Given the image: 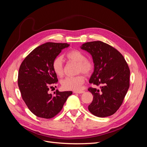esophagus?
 <instances>
[{
    "instance_id": "34e87169",
    "label": "esophagus",
    "mask_w": 147,
    "mask_h": 147,
    "mask_svg": "<svg viewBox=\"0 0 147 147\" xmlns=\"http://www.w3.org/2000/svg\"><path fill=\"white\" fill-rule=\"evenodd\" d=\"M74 93H78V94H82V93H83L84 92V91H74Z\"/></svg>"
}]
</instances>
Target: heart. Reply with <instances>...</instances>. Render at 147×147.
<instances>
[{"label":"heart","instance_id":"1","mask_svg":"<svg viewBox=\"0 0 147 147\" xmlns=\"http://www.w3.org/2000/svg\"><path fill=\"white\" fill-rule=\"evenodd\" d=\"M66 59L69 62L77 63V73L83 74L88 76L92 72L94 68V64L90 59L86 57L82 51L78 50H72L69 51L65 55ZM52 67L55 73L59 77H63L64 74L63 60L61 57H57L53 60ZM85 81L82 74L75 77H67L61 82V86L66 90L80 91Z\"/></svg>","mask_w":147,"mask_h":147}]
</instances>
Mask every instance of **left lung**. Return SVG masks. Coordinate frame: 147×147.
Listing matches in <instances>:
<instances>
[{"label":"left lung","instance_id":"8db88e82","mask_svg":"<svg viewBox=\"0 0 147 147\" xmlns=\"http://www.w3.org/2000/svg\"><path fill=\"white\" fill-rule=\"evenodd\" d=\"M91 55L94 70L90 83L100 90L90 87L93 100L88 110L98 117L114 114L121 105L129 88L130 70L123 56L117 49L101 41L83 43L80 47Z\"/></svg>","mask_w":147,"mask_h":147}]
</instances>
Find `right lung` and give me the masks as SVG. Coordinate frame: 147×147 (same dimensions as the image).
Returning a JSON list of instances; mask_svg holds the SVG:
<instances>
[{"label": "right lung", "instance_id": "obj_1", "mask_svg": "<svg viewBox=\"0 0 147 147\" xmlns=\"http://www.w3.org/2000/svg\"><path fill=\"white\" fill-rule=\"evenodd\" d=\"M67 43L47 42L35 48L20 67L18 84L22 99L28 109L40 118L50 119L58 114L72 91L48 94L58 82L52 63Z\"/></svg>", "mask_w": 147, "mask_h": 147}]
</instances>
